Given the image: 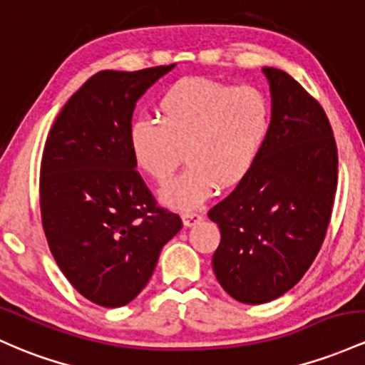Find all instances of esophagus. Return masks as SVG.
<instances>
[{
  "label": "esophagus",
  "instance_id": "34e87169",
  "mask_svg": "<svg viewBox=\"0 0 365 365\" xmlns=\"http://www.w3.org/2000/svg\"><path fill=\"white\" fill-rule=\"evenodd\" d=\"M182 216H183V225L185 227L195 225V223H199L202 220V216L199 213H194V211H185Z\"/></svg>",
  "mask_w": 365,
  "mask_h": 365
}]
</instances>
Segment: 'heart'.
<instances>
[{"instance_id":"b5f03b06","label":"heart","mask_w":365,"mask_h":365,"mask_svg":"<svg viewBox=\"0 0 365 365\" xmlns=\"http://www.w3.org/2000/svg\"><path fill=\"white\" fill-rule=\"evenodd\" d=\"M270 100L256 86L210 78L176 81L158 102V121L130 128L135 161L152 180L166 183L183 161L189 168L163 190L180 207H195L216 190L235 187L258 161L270 131Z\"/></svg>"}]
</instances>
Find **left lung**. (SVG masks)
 Here are the masks:
<instances>
[{
	"instance_id": "8db88e82",
	"label": "left lung",
	"mask_w": 365,
	"mask_h": 365,
	"mask_svg": "<svg viewBox=\"0 0 365 365\" xmlns=\"http://www.w3.org/2000/svg\"><path fill=\"white\" fill-rule=\"evenodd\" d=\"M270 131L251 173L207 211L218 223L213 270L223 289L262 305L291 289L314 263L331 220L338 149L320 103L287 72L263 67Z\"/></svg>"
}]
</instances>
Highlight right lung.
I'll return each instance as SVG.
<instances>
[{"label": "right lung", "instance_id": "obj_1", "mask_svg": "<svg viewBox=\"0 0 365 365\" xmlns=\"http://www.w3.org/2000/svg\"><path fill=\"white\" fill-rule=\"evenodd\" d=\"M173 67L97 72L48 133L39 176L48 246L74 289L100 307L137 298L182 228L135 170L128 140L138 98Z\"/></svg>", "mask_w": 365, "mask_h": 365}]
</instances>
